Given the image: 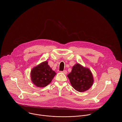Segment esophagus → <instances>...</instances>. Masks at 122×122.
Wrapping results in <instances>:
<instances>
[{
	"label": "esophagus",
	"mask_w": 122,
	"mask_h": 122,
	"mask_svg": "<svg viewBox=\"0 0 122 122\" xmlns=\"http://www.w3.org/2000/svg\"><path fill=\"white\" fill-rule=\"evenodd\" d=\"M62 72L63 73H64V74H65V75H66V74H67V70H64L63 71H62Z\"/></svg>",
	"instance_id": "obj_1"
}]
</instances>
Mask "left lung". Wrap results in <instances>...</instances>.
Returning a JSON list of instances; mask_svg holds the SVG:
<instances>
[{
	"label": "left lung",
	"instance_id": "1",
	"mask_svg": "<svg viewBox=\"0 0 122 122\" xmlns=\"http://www.w3.org/2000/svg\"><path fill=\"white\" fill-rule=\"evenodd\" d=\"M67 76L72 87L79 92H86L93 85L94 78L91 70L79 63L73 66Z\"/></svg>",
	"mask_w": 122,
	"mask_h": 122
}]
</instances>
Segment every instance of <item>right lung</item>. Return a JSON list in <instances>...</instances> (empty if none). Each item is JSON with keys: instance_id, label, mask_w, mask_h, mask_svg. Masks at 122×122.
Listing matches in <instances>:
<instances>
[{"instance_id": "add662e5", "label": "right lung", "mask_w": 122, "mask_h": 122, "mask_svg": "<svg viewBox=\"0 0 122 122\" xmlns=\"http://www.w3.org/2000/svg\"><path fill=\"white\" fill-rule=\"evenodd\" d=\"M57 74L48 64L47 61L41 63L30 71L32 83L38 87H44L49 85Z\"/></svg>"}]
</instances>
